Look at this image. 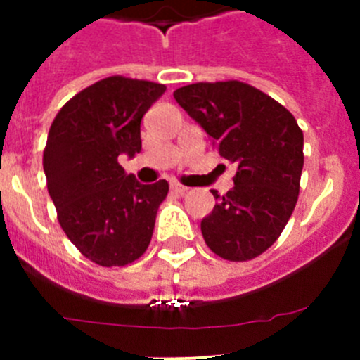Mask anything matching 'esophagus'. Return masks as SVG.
Listing matches in <instances>:
<instances>
[{
    "label": "esophagus",
    "instance_id": "obj_1",
    "mask_svg": "<svg viewBox=\"0 0 360 360\" xmlns=\"http://www.w3.org/2000/svg\"><path fill=\"white\" fill-rule=\"evenodd\" d=\"M171 191L176 193V195H186L187 187L182 186V184H171Z\"/></svg>",
    "mask_w": 360,
    "mask_h": 360
}]
</instances>
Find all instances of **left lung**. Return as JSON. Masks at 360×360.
<instances>
[{"instance_id":"8db88e82","label":"left lung","mask_w":360,"mask_h":360,"mask_svg":"<svg viewBox=\"0 0 360 360\" xmlns=\"http://www.w3.org/2000/svg\"><path fill=\"white\" fill-rule=\"evenodd\" d=\"M176 103L236 164L234 187L202 219L209 249L227 262H250L274 245L288 224L303 171V131L287 108L241 81L195 82Z\"/></svg>"}]
</instances>
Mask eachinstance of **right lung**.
<instances>
[{"instance_id": "obj_1", "label": "right lung", "mask_w": 360, "mask_h": 360, "mask_svg": "<svg viewBox=\"0 0 360 360\" xmlns=\"http://www.w3.org/2000/svg\"><path fill=\"white\" fill-rule=\"evenodd\" d=\"M164 91L158 82L111 75L73 95L50 126L43 169L57 219L101 266L129 265L151 241L169 184L142 186L119 155L141 153L142 117Z\"/></svg>"}]
</instances>
